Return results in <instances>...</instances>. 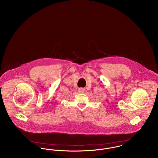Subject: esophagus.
I'll list each match as a JSON object with an SVG mask.
<instances>
[{"label": "esophagus", "instance_id": "obj_1", "mask_svg": "<svg viewBox=\"0 0 158 158\" xmlns=\"http://www.w3.org/2000/svg\"><path fill=\"white\" fill-rule=\"evenodd\" d=\"M85 91V89H84V88H79L78 89V92L79 93H84Z\"/></svg>", "mask_w": 158, "mask_h": 158}]
</instances>
